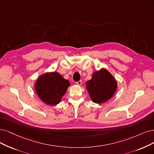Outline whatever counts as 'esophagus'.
<instances>
[{
    "mask_svg": "<svg viewBox=\"0 0 154 154\" xmlns=\"http://www.w3.org/2000/svg\"><path fill=\"white\" fill-rule=\"evenodd\" d=\"M76 84H77V85H79V86H81V85L82 84V81H79L76 82Z\"/></svg>",
    "mask_w": 154,
    "mask_h": 154,
    "instance_id": "34e87169",
    "label": "esophagus"
}]
</instances>
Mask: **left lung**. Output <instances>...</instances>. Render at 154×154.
<instances>
[{
  "label": "left lung",
  "mask_w": 154,
  "mask_h": 154,
  "mask_svg": "<svg viewBox=\"0 0 154 154\" xmlns=\"http://www.w3.org/2000/svg\"><path fill=\"white\" fill-rule=\"evenodd\" d=\"M86 84L90 98L94 103L98 104L110 100L117 88L115 78L105 68L94 72L91 79Z\"/></svg>",
  "instance_id": "8db88e82"
}]
</instances>
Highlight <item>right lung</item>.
Here are the masks:
<instances>
[{
  "mask_svg": "<svg viewBox=\"0 0 154 154\" xmlns=\"http://www.w3.org/2000/svg\"><path fill=\"white\" fill-rule=\"evenodd\" d=\"M70 84L56 72L45 73L41 75L35 84L37 94L43 102L56 105L61 100Z\"/></svg>",
  "mask_w": 154,
  "mask_h": 154,
  "instance_id": "right-lung-1",
  "label": "right lung"
}]
</instances>
